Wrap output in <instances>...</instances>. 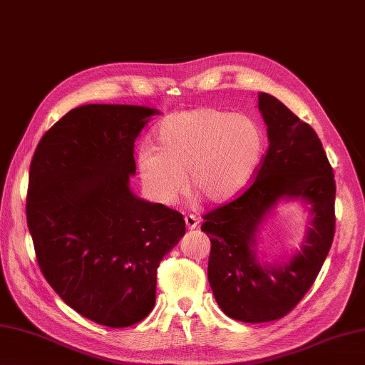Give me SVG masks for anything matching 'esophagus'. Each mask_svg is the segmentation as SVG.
Returning <instances> with one entry per match:
<instances>
[{"label":"esophagus","instance_id":"34e87169","mask_svg":"<svg viewBox=\"0 0 365 365\" xmlns=\"http://www.w3.org/2000/svg\"><path fill=\"white\" fill-rule=\"evenodd\" d=\"M185 224H187V229H188V230H192V229H196V227H197L199 221H197L196 216L187 215V216H185Z\"/></svg>","mask_w":365,"mask_h":365}]
</instances>
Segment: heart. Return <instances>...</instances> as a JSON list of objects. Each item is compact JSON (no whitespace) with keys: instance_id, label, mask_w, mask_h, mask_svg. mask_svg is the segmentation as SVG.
Segmentation results:
<instances>
[{"instance_id":"b5f03b06","label":"heart","mask_w":365,"mask_h":365,"mask_svg":"<svg viewBox=\"0 0 365 365\" xmlns=\"http://www.w3.org/2000/svg\"><path fill=\"white\" fill-rule=\"evenodd\" d=\"M263 153L265 136L254 119L200 106L163 119L153 145L136 153V168L155 202L174 204L188 174L192 191L213 205H226L251 187Z\"/></svg>"}]
</instances>
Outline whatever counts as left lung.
<instances>
[{
  "mask_svg": "<svg viewBox=\"0 0 365 365\" xmlns=\"http://www.w3.org/2000/svg\"><path fill=\"white\" fill-rule=\"evenodd\" d=\"M259 111L267 125L268 152L245 195L204 216L212 242L208 282L221 311L245 323L277 320L311 289L336 230V182L314 128L281 100L260 92ZM298 200L309 213L298 250L279 261L258 251L264 222L284 202Z\"/></svg>",
  "mask_w": 365,
  "mask_h": 365,
  "instance_id": "left-lung-1",
  "label": "left lung"
}]
</instances>
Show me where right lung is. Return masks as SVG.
<instances>
[{
    "mask_svg": "<svg viewBox=\"0 0 365 365\" xmlns=\"http://www.w3.org/2000/svg\"><path fill=\"white\" fill-rule=\"evenodd\" d=\"M158 110L83 105L46 131L29 168L26 218L46 281L73 311L125 328L155 306L157 268L183 216L136 196V138Z\"/></svg>",
    "mask_w": 365,
    "mask_h": 365,
    "instance_id": "obj_1",
    "label": "right lung"
}]
</instances>
